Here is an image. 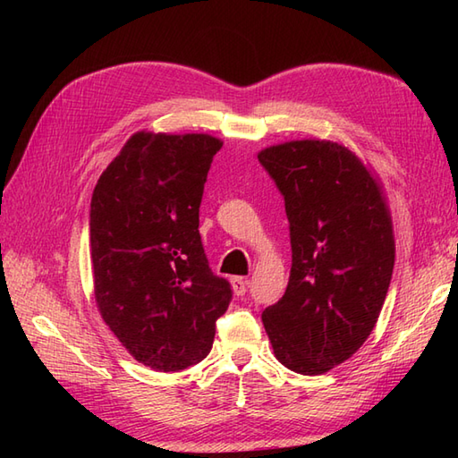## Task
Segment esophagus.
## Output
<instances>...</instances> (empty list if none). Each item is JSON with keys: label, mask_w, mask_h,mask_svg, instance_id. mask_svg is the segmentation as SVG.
Listing matches in <instances>:
<instances>
[{"label": "esophagus", "mask_w": 458, "mask_h": 458, "mask_svg": "<svg viewBox=\"0 0 458 458\" xmlns=\"http://www.w3.org/2000/svg\"><path fill=\"white\" fill-rule=\"evenodd\" d=\"M230 284H232V289H234V293H236L238 297L246 293V287H248V279H246V277L234 276V277H230Z\"/></svg>", "instance_id": "obj_1"}]
</instances>
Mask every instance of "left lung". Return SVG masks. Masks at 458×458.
<instances>
[{
    "mask_svg": "<svg viewBox=\"0 0 458 458\" xmlns=\"http://www.w3.org/2000/svg\"><path fill=\"white\" fill-rule=\"evenodd\" d=\"M285 199L293 264L261 313L274 354L325 374L366 343L395 264L392 212L372 165L340 141L291 140L258 153Z\"/></svg>",
    "mask_w": 458,
    "mask_h": 458,
    "instance_id": "8db88e82",
    "label": "left lung"
}]
</instances>
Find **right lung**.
<instances>
[{"label": "right lung", "instance_id": "right-lung-1", "mask_svg": "<svg viewBox=\"0 0 458 458\" xmlns=\"http://www.w3.org/2000/svg\"><path fill=\"white\" fill-rule=\"evenodd\" d=\"M222 140L135 131L100 174L90 204L94 299L122 346L179 372L210 352L228 281L208 267L199 208Z\"/></svg>", "mask_w": 458, "mask_h": 458}]
</instances>
